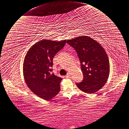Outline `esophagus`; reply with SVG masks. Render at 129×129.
I'll list each match as a JSON object with an SVG mask.
<instances>
[{"instance_id": "esophagus-1", "label": "esophagus", "mask_w": 129, "mask_h": 129, "mask_svg": "<svg viewBox=\"0 0 129 129\" xmlns=\"http://www.w3.org/2000/svg\"><path fill=\"white\" fill-rule=\"evenodd\" d=\"M70 76H71V75H70V73H68L65 76V77H66V78H69V77H70Z\"/></svg>"}]
</instances>
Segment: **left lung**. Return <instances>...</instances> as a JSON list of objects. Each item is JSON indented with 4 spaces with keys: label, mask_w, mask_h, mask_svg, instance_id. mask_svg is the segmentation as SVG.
I'll return each mask as SVG.
<instances>
[{
    "label": "left lung",
    "mask_w": 129,
    "mask_h": 129,
    "mask_svg": "<svg viewBox=\"0 0 129 129\" xmlns=\"http://www.w3.org/2000/svg\"><path fill=\"white\" fill-rule=\"evenodd\" d=\"M76 50L84 75L81 82L76 83L79 89L88 94L96 92L108 79L110 64L105 50L97 41L81 36L66 41Z\"/></svg>",
    "instance_id": "obj_1"
}]
</instances>
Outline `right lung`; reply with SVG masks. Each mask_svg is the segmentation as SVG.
Here are the masks:
<instances>
[{
    "label": "right lung",
    "mask_w": 129,
    "mask_h": 129,
    "mask_svg": "<svg viewBox=\"0 0 129 129\" xmlns=\"http://www.w3.org/2000/svg\"><path fill=\"white\" fill-rule=\"evenodd\" d=\"M66 42L41 40L31 46L24 57L23 73L26 84L37 96L45 100H50L60 91L62 79L52 73V60Z\"/></svg>",
    "instance_id": "add662e5"
}]
</instances>
